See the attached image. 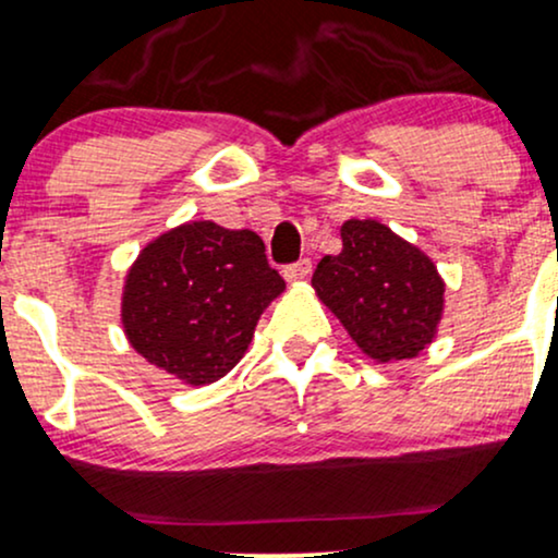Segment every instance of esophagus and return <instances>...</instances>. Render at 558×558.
<instances>
[{
  "label": "esophagus",
  "mask_w": 558,
  "mask_h": 558,
  "mask_svg": "<svg viewBox=\"0 0 558 558\" xmlns=\"http://www.w3.org/2000/svg\"><path fill=\"white\" fill-rule=\"evenodd\" d=\"M311 271H313V264H311V258H300L298 264H290V266H284V279L287 281H302V279H307L311 277Z\"/></svg>",
  "instance_id": "34e87169"
}]
</instances>
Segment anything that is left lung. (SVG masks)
<instances>
[{
    "mask_svg": "<svg viewBox=\"0 0 558 558\" xmlns=\"http://www.w3.org/2000/svg\"><path fill=\"white\" fill-rule=\"evenodd\" d=\"M341 243L339 256H323L313 274L320 302L373 360L416 356L442 320L437 266L377 219L343 222Z\"/></svg>",
    "mask_w": 558,
    "mask_h": 558,
    "instance_id": "left-lung-1",
    "label": "left lung"
}]
</instances>
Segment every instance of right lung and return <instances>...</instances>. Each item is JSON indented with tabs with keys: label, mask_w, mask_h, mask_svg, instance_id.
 <instances>
[{
	"label": "right lung",
	"mask_w": 558,
	"mask_h": 558,
	"mask_svg": "<svg viewBox=\"0 0 558 558\" xmlns=\"http://www.w3.org/2000/svg\"><path fill=\"white\" fill-rule=\"evenodd\" d=\"M284 279L256 232L209 219L155 238L126 274L123 333L136 354L185 385H209L243 360Z\"/></svg>",
	"instance_id": "right-lung-1"
}]
</instances>
